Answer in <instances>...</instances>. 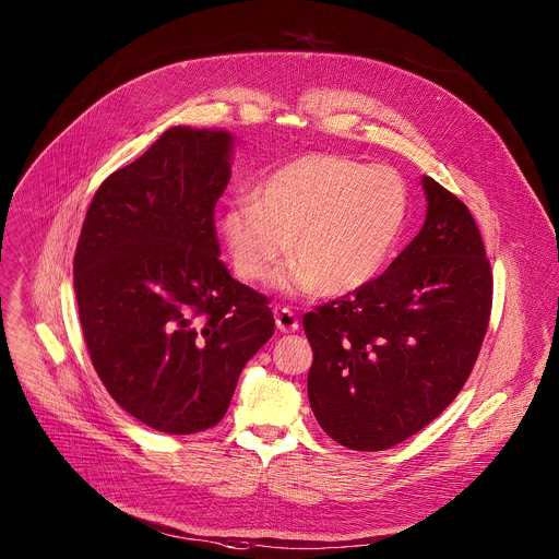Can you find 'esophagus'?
Returning <instances> with one entry per match:
<instances>
[{
  "instance_id": "obj_1",
  "label": "esophagus",
  "mask_w": 559,
  "mask_h": 559,
  "mask_svg": "<svg viewBox=\"0 0 559 559\" xmlns=\"http://www.w3.org/2000/svg\"><path fill=\"white\" fill-rule=\"evenodd\" d=\"M276 328L283 332V334H289V332H296L298 330V318L292 309L283 307V309H276Z\"/></svg>"
}]
</instances>
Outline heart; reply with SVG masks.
<instances>
[{
  "label": "heart",
  "instance_id": "b5f03b06",
  "mask_svg": "<svg viewBox=\"0 0 559 559\" xmlns=\"http://www.w3.org/2000/svg\"><path fill=\"white\" fill-rule=\"evenodd\" d=\"M409 194L389 166L309 152L289 158L225 205L218 231L234 274L265 281L289 254L298 265L278 278L285 289L347 296L384 270L403 234Z\"/></svg>",
  "mask_w": 559,
  "mask_h": 559
}]
</instances>
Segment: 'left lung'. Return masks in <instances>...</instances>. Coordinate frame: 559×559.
I'll use <instances>...</instances> for the list:
<instances>
[{
    "label": "left lung",
    "instance_id": "obj_1",
    "mask_svg": "<svg viewBox=\"0 0 559 559\" xmlns=\"http://www.w3.org/2000/svg\"><path fill=\"white\" fill-rule=\"evenodd\" d=\"M427 218L367 287L307 311L311 412L354 451L395 447L436 420L480 354L493 274L468 207L423 177Z\"/></svg>",
    "mask_w": 559,
    "mask_h": 559
}]
</instances>
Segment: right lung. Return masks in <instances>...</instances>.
Returning a JSON list of instances; mask_svg holds the SVG:
<instances>
[{"mask_svg": "<svg viewBox=\"0 0 559 559\" xmlns=\"http://www.w3.org/2000/svg\"><path fill=\"white\" fill-rule=\"evenodd\" d=\"M231 134L170 128L95 192L74 252L86 347L117 405L173 436L221 423L272 338L267 298L218 259Z\"/></svg>", "mask_w": 559, "mask_h": 559, "instance_id": "obj_1", "label": "right lung"}]
</instances>
